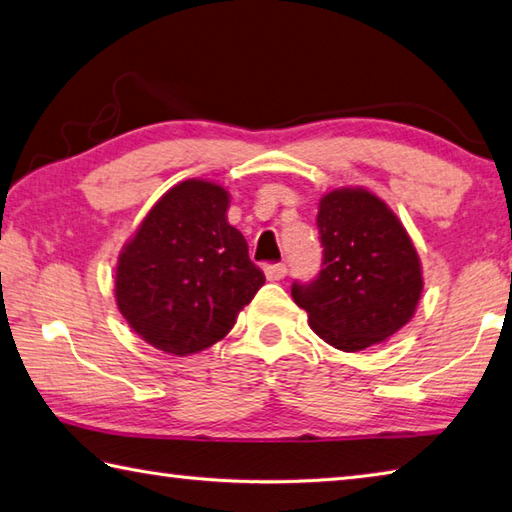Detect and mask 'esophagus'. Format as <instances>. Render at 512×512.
I'll return each instance as SVG.
<instances>
[{"label": "esophagus", "mask_w": 512, "mask_h": 512, "mask_svg": "<svg viewBox=\"0 0 512 512\" xmlns=\"http://www.w3.org/2000/svg\"><path fill=\"white\" fill-rule=\"evenodd\" d=\"M286 264H271V266H264V275L268 277L271 282H280L286 277Z\"/></svg>", "instance_id": "1"}]
</instances>
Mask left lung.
<instances>
[{
    "label": "left lung",
    "mask_w": 512,
    "mask_h": 512,
    "mask_svg": "<svg viewBox=\"0 0 512 512\" xmlns=\"http://www.w3.org/2000/svg\"><path fill=\"white\" fill-rule=\"evenodd\" d=\"M318 230L324 268L291 288L311 329L349 353L392 338L423 293L421 259L401 219L367 188H336L318 203Z\"/></svg>",
    "instance_id": "8db88e82"
}]
</instances>
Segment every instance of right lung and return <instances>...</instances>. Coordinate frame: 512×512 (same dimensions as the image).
Wrapping results in <instances>:
<instances>
[{
	"instance_id": "1",
	"label": "right lung",
	"mask_w": 512,
	"mask_h": 512,
	"mask_svg": "<svg viewBox=\"0 0 512 512\" xmlns=\"http://www.w3.org/2000/svg\"><path fill=\"white\" fill-rule=\"evenodd\" d=\"M230 192L215 181L176 183L118 255L114 297L147 345L190 356L224 340L264 273L228 224Z\"/></svg>"
}]
</instances>
